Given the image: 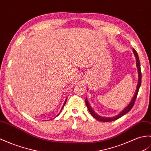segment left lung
Returning a JSON list of instances; mask_svg holds the SVG:
<instances>
[{"instance_id":"left-lung-1","label":"left lung","mask_w":151,"mask_h":151,"mask_svg":"<svg viewBox=\"0 0 151 151\" xmlns=\"http://www.w3.org/2000/svg\"><path fill=\"white\" fill-rule=\"evenodd\" d=\"M133 51V53H134L135 57H136V67H137L138 69V82L137 84V87H136V92L134 96H133L132 100L131 101V102L128 104V106L126 107L123 111H122L120 113H119L118 115L115 116L113 117H102V116H100L98 114H96L95 112L94 111V110L92 109V107H91V106L89 105L88 101H87V98L86 99V104L87 106V109H88V110L89 111V113H91L93 116L96 119V120L100 121V122H112V121H114L116 120H117V119L121 118L122 116H123L125 114H127L129 111H130L131 109L132 108L133 106H134V102H135V100L136 99V97H137L138 95V91L140 87V86H141V82H142V73H141V68H140V63H139V60L138 58V55L137 52L136 51V50L134 49H133L132 50Z\"/></svg>"}]
</instances>
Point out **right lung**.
Here are the masks:
<instances>
[{
	"label": "right lung",
	"mask_w": 151,
	"mask_h": 151,
	"mask_svg": "<svg viewBox=\"0 0 151 151\" xmlns=\"http://www.w3.org/2000/svg\"><path fill=\"white\" fill-rule=\"evenodd\" d=\"M67 99H68V98H66V99H65V101H64V105H63V106H62V109H61V110H60V113H59V114H60V112L62 111V109H63V108H64V106H65V103H66V101H67ZM59 114H58L57 115V116H58L59 115ZM57 116H56V117H57Z\"/></svg>",
	"instance_id": "1"
}]
</instances>
